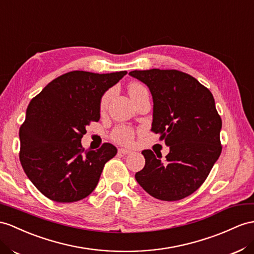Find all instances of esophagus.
<instances>
[{
	"mask_svg": "<svg viewBox=\"0 0 254 254\" xmlns=\"http://www.w3.org/2000/svg\"><path fill=\"white\" fill-rule=\"evenodd\" d=\"M119 152L122 154H129V153H132V150H129V149H126V148H120Z\"/></svg>",
	"mask_w": 254,
	"mask_h": 254,
	"instance_id": "obj_1",
	"label": "esophagus"
}]
</instances>
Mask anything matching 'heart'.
Listing matches in <instances>:
<instances>
[{
  "label": "heart",
  "instance_id": "1",
  "mask_svg": "<svg viewBox=\"0 0 254 254\" xmlns=\"http://www.w3.org/2000/svg\"><path fill=\"white\" fill-rule=\"evenodd\" d=\"M127 92L132 101H136L140 97L148 93V90L145 86H142L139 82H131L127 86ZM113 97V90H108L103 94L101 102H100V108L101 110H105L108 106V104ZM135 135V131L129 127H118L115 128V131L112 134V137L115 141L120 142V144H131Z\"/></svg>",
  "mask_w": 254,
  "mask_h": 254
}]
</instances>
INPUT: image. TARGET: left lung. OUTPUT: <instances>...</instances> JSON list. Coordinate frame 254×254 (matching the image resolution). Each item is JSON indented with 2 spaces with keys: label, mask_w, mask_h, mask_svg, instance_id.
Segmentation results:
<instances>
[{
  "label": "left lung",
  "mask_w": 254,
  "mask_h": 254,
  "mask_svg": "<svg viewBox=\"0 0 254 254\" xmlns=\"http://www.w3.org/2000/svg\"><path fill=\"white\" fill-rule=\"evenodd\" d=\"M147 84L153 100L151 131L170 146L162 154L144 150L146 163L135 179L151 196L179 200L204 184L219 159L222 120L211 92L194 77L177 69L152 68L128 73Z\"/></svg>",
  "instance_id": "1"
}]
</instances>
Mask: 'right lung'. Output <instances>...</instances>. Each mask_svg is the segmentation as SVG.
<instances>
[{
    "label": "right lung",
    "instance_id": "add662e5",
    "mask_svg": "<svg viewBox=\"0 0 254 254\" xmlns=\"http://www.w3.org/2000/svg\"><path fill=\"white\" fill-rule=\"evenodd\" d=\"M125 75L126 70H73L49 82L31 100L19 129V159L31 183L49 199L73 203L87 197L104 165L117 154L109 142L84 151L81 138L87 126L100 120L103 94Z\"/></svg>",
    "mask_w": 254,
    "mask_h": 254
}]
</instances>
